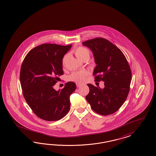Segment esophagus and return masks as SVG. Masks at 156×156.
Masks as SVG:
<instances>
[{
    "mask_svg": "<svg viewBox=\"0 0 156 156\" xmlns=\"http://www.w3.org/2000/svg\"><path fill=\"white\" fill-rule=\"evenodd\" d=\"M76 85L78 87H80L82 85V84L80 83H76Z\"/></svg>",
    "mask_w": 156,
    "mask_h": 156,
    "instance_id": "esophagus-1",
    "label": "esophagus"
}]
</instances>
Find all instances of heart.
I'll return each mask as SVG.
<instances>
[{
  "instance_id": "heart-1",
  "label": "heart",
  "mask_w": 156,
  "mask_h": 156,
  "mask_svg": "<svg viewBox=\"0 0 156 156\" xmlns=\"http://www.w3.org/2000/svg\"><path fill=\"white\" fill-rule=\"evenodd\" d=\"M74 54L75 56L82 61H85L86 60H89L90 56V51L86 48L79 47L74 50ZM67 55H65L62 60V65L65 66L67 60ZM89 73L87 71H81L78 72H74L72 73L69 76V80L72 81H75L78 82H82L85 80V77L88 75Z\"/></svg>"
}]
</instances>
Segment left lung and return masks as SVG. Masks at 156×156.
<instances>
[{
  "mask_svg": "<svg viewBox=\"0 0 156 156\" xmlns=\"http://www.w3.org/2000/svg\"><path fill=\"white\" fill-rule=\"evenodd\" d=\"M82 44L93 52L96 67L95 81L104 82L101 89L87 84L89 93L86 100L96 113L107 116L116 112L126 101L129 91L131 71L123 53L104 38H94Z\"/></svg>",
  "mask_w": 156,
  "mask_h": 156,
  "instance_id": "obj_1",
  "label": "left lung"
}]
</instances>
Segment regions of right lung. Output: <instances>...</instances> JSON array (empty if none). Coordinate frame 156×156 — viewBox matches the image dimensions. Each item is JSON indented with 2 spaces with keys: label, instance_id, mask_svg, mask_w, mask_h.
<instances>
[{
  "label": "right lung",
  "instance_id": "obj_1",
  "mask_svg": "<svg viewBox=\"0 0 156 156\" xmlns=\"http://www.w3.org/2000/svg\"><path fill=\"white\" fill-rule=\"evenodd\" d=\"M71 46L43 44L30 50L22 62L23 95L33 112L44 120H59L70 110V96L76 89L75 83L69 82L58 91L54 86L58 76L63 74L62 60Z\"/></svg>",
  "mask_w": 156,
  "mask_h": 156
}]
</instances>
